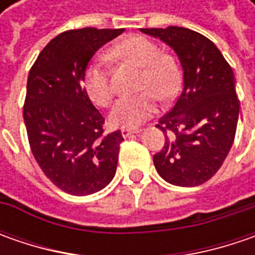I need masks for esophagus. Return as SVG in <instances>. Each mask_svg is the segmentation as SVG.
Returning <instances> with one entry per match:
<instances>
[{"mask_svg": "<svg viewBox=\"0 0 255 255\" xmlns=\"http://www.w3.org/2000/svg\"><path fill=\"white\" fill-rule=\"evenodd\" d=\"M122 136L123 137H129L130 134H137V133H140L139 129H129V128H122Z\"/></svg>", "mask_w": 255, "mask_h": 255, "instance_id": "1", "label": "esophagus"}]
</instances>
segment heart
Returning <instances> with one entry per match:
<instances>
[{"instance_id": "heart-1", "label": "heart", "mask_w": 255, "mask_h": 255, "mask_svg": "<svg viewBox=\"0 0 255 255\" xmlns=\"http://www.w3.org/2000/svg\"><path fill=\"white\" fill-rule=\"evenodd\" d=\"M112 55L142 68L139 88L147 92L121 98L109 116L115 126L134 129L156 112V96L169 99L176 93L180 81L179 69L171 58L162 54L157 45L140 35L129 36L115 45ZM84 86L93 103L99 106L111 103L113 89L103 58H98L88 65L84 74Z\"/></svg>"}]
</instances>
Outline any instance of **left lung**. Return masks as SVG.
<instances>
[{
	"instance_id": "1",
	"label": "left lung",
	"mask_w": 255,
	"mask_h": 255,
	"mask_svg": "<svg viewBox=\"0 0 255 255\" xmlns=\"http://www.w3.org/2000/svg\"><path fill=\"white\" fill-rule=\"evenodd\" d=\"M180 59L183 89L156 128L164 146L153 156L160 177L180 187L200 186L217 173L230 152L240 102L234 74L209 38L181 26L142 28Z\"/></svg>"
}]
</instances>
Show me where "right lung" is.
Segmentation results:
<instances>
[{"label": "right lung", "mask_w": 255, "mask_h": 255, "mask_svg": "<svg viewBox=\"0 0 255 255\" xmlns=\"http://www.w3.org/2000/svg\"><path fill=\"white\" fill-rule=\"evenodd\" d=\"M125 29L82 28L62 32L32 65L24 122L35 160L65 193L88 196L105 189L116 173L121 130L103 134V116L84 88L95 52Z\"/></svg>", "instance_id": "1"}]
</instances>
